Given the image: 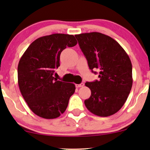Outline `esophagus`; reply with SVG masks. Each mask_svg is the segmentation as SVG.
<instances>
[{
    "label": "esophagus",
    "mask_w": 150,
    "mask_h": 150,
    "mask_svg": "<svg viewBox=\"0 0 150 150\" xmlns=\"http://www.w3.org/2000/svg\"><path fill=\"white\" fill-rule=\"evenodd\" d=\"M84 86V83H81V84H76V88H81V87H83Z\"/></svg>",
    "instance_id": "obj_1"
}]
</instances>
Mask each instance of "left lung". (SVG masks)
Wrapping results in <instances>:
<instances>
[{"label":"left lung","mask_w":150,"mask_h":150,"mask_svg":"<svg viewBox=\"0 0 150 150\" xmlns=\"http://www.w3.org/2000/svg\"><path fill=\"white\" fill-rule=\"evenodd\" d=\"M90 69H99V81L86 83L91 90L84 103L100 117L116 113L126 102L132 88V64L117 41L98 32L75 35Z\"/></svg>","instance_id":"obj_1"}]
</instances>
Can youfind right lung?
Instances as JSON below:
<instances>
[{"mask_svg": "<svg viewBox=\"0 0 150 150\" xmlns=\"http://www.w3.org/2000/svg\"><path fill=\"white\" fill-rule=\"evenodd\" d=\"M77 41L72 35L55 33L39 38L30 44L18 64V84L28 106L44 119L58 117L65 111L75 85L53 77L60 66V53Z\"/></svg>", "mask_w": 150, "mask_h": 150, "instance_id": "1", "label": "right lung"}]
</instances>
